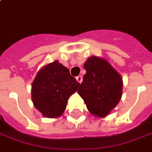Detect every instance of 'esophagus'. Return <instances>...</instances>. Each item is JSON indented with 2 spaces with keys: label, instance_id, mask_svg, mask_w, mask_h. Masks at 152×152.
Returning a JSON list of instances; mask_svg holds the SVG:
<instances>
[{
  "label": "esophagus",
  "instance_id": "34e87169",
  "mask_svg": "<svg viewBox=\"0 0 152 152\" xmlns=\"http://www.w3.org/2000/svg\"><path fill=\"white\" fill-rule=\"evenodd\" d=\"M82 80H83V78H82V76H76V80H77V81H78L80 84L82 82Z\"/></svg>",
  "mask_w": 152,
  "mask_h": 152
}]
</instances>
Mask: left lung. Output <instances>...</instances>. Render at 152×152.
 Masks as SVG:
<instances>
[{
  "label": "left lung",
  "mask_w": 152,
  "mask_h": 152,
  "mask_svg": "<svg viewBox=\"0 0 152 152\" xmlns=\"http://www.w3.org/2000/svg\"><path fill=\"white\" fill-rule=\"evenodd\" d=\"M84 68L86 73L77 92L91 114L106 117L121 99L122 77L109 61L95 56L87 59Z\"/></svg>",
  "instance_id": "8db88e82"
}]
</instances>
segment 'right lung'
<instances>
[{"label":"right lung","instance_id":"right-lung-1","mask_svg":"<svg viewBox=\"0 0 152 152\" xmlns=\"http://www.w3.org/2000/svg\"><path fill=\"white\" fill-rule=\"evenodd\" d=\"M79 86L67 67L54 61L37 73L32 84V101L43 116L58 118L65 111L69 97Z\"/></svg>","mask_w":152,"mask_h":152}]
</instances>
